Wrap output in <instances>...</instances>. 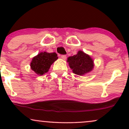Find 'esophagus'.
<instances>
[{"label": "esophagus", "instance_id": "obj_1", "mask_svg": "<svg viewBox=\"0 0 129 129\" xmlns=\"http://www.w3.org/2000/svg\"><path fill=\"white\" fill-rule=\"evenodd\" d=\"M60 57H61L63 60H66L67 59V56L66 55H62Z\"/></svg>", "mask_w": 129, "mask_h": 129}]
</instances>
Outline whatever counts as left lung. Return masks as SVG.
I'll return each instance as SVG.
<instances>
[{
	"label": "left lung",
	"mask_w": 129,
	"mask_h": 129,
	"mask_svg": "<svg viewBox=\"0 0 129 129\" xmlns=\"http://www.w3.org/2000/svg\"><path fill=\"white\" fill-rule=\"evenodd\" d=\"M67 61L73 73L79 76L90 73L94 66L92 58L82 50L78 51L76 55L68 57Z\"/></svg>",
	"instance_id": "8db88e82"
}]
</instances>
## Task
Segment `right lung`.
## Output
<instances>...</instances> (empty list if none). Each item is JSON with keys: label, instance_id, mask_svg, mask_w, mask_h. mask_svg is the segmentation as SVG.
<instances>
[{"label": "right lung", "instance_id": "1", "mask_svg": "<svg viewBox=\"0 0 129 129\" xmlns=\"http://www.w3.org/2000/svg\"><path fill=\"white\" fill-rule=\"evenodd\" d=\"M58 59L56 53L41 52L33 57L30 63L31 69L38 75H42L48 72L51 65Z\"/></svg>", "mask_w": 129, "mask_h": 129}]
</instances>
